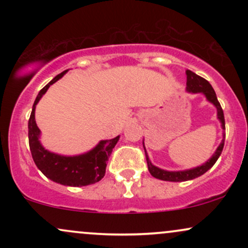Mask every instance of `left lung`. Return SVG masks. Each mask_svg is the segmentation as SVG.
<instances>
[{"instance_id":"1","label":"left lung","mask_w":248,"mask_h":248,"mask_svg":"<svg viewBox=\"0 0 248 248\" xmlns=\"http://www.w3.org/2000/svg\"><path fill=\"white\" fill-rule=\"evenodd\" d=\"M186 90L189 91V92H193V93L201 92L205 94L207 100L212 102V104L217 107L218 119L221 122V127H223V129H225V119H224L223 108H221L220 104H219L215 90H213L211 85H210V82L207 81L206 79L202 78V77H199L198 75H196V73H193L192 71L186 70ZM224 142H225V135H224L223 141H221V143L219 144L217 150H216L215 155H213L205 164H203V166L197 167V168H193V169H190V170H184V171H167V170H162L160 168L153 166L152 162L149 160V157H148L146 149H144L148 169H149V172L152 173V176H154L155 178L162 179V181H169V182L190 181V179H193L196 177H199V176H202L203 173H205L210 168L213 167V164L217 162L218 157L220 156L221 152H223Z\"/></svg>"}]
</instances>
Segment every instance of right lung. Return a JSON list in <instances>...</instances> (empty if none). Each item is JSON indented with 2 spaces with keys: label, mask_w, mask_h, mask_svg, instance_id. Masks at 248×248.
<instances>
[{
  "label": "right lung",
  "mask_w": 248,
  "mask_h": 248,
  "mask_svg": "<svg viewBox=\"0 0 248 248\" xmlns=\"http://www.w3.org/2000/svg\"><path fill=\"white\" fill-rule=\"evenodd\" d=\"M59 73L51 80L46 86L39 91L35 102H33L32 112H31L29 124V146L32 155L33 162L41 171L56 183L69 186H85L90 184H94L105 176L107 167V161L116 142L119 141V136L112 140L101 141L94 149L82 155L78 156H61L57 154L47 152L42 147L39 142V128L37 127L35 121V108L37 102L42 98L43 94L47 91L50 85L62 78L65 73Z\"/></svg>",
  "instance_id": "add662e5"
}]
</instances>
